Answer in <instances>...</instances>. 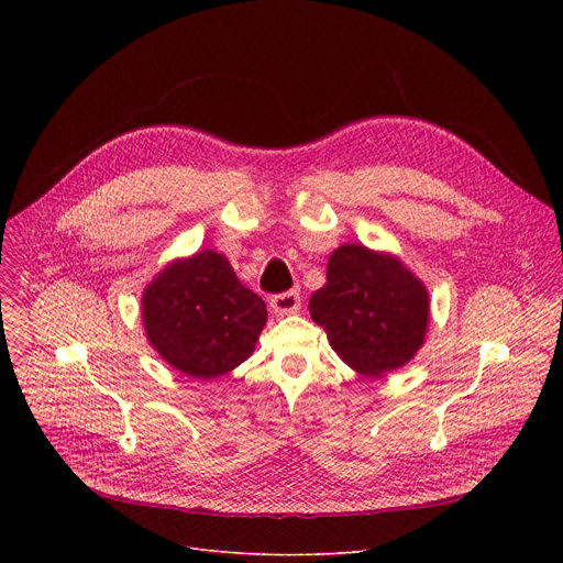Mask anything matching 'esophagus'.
<instances>
[{
  "mask_svg": "<svg viewBox=\"0 0 563 563\" xmlns=\"http://www.w3.org/2000/svg\"><path fill=\"white\" fill-rule=\"evenodd\" d=\"M269 307L276 316H287V313H296L300 309V294L298 291H285V294H276L269 300Z\"/></svg>",
  "mask_w": 563,
  "mask_h": 563,
  "instance_id": "esophagus-1",
  "label": "esophagus"
}]
</instances>
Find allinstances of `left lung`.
I'll return each mask as SVG.
<instances>
[{"mask_svg":"<svg viewBox=\"0 0 563 563\" xmlns=\"http://www.w3.org/2000/svg\"><path fill=\"white\" fill-rule=\"evenodd\" d=\"M309 311L352 369L383 376L423 345L430 300L426 285L398 258L341 245L330 256L328 283L311 294Z\"/></svg>","mask_w":563,"mask_h":563,"instance_id":"8db88e82","label":"left lung"}]
</instances>
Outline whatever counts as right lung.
<instances>
[{
  "label": "right lung",
  "mask_w": 563,
  "mask_h": 563,
  "mask_svg": "<svg viewBox=\"0 0 563 563\" xmlns=\"http://www.w3.org/2000/svg\"><path fill=\"white\" fill-rule=\"evenodd\" d=\"M148 343L185 376L209 380L247 361L267 323L265 300L211 250L174 261L142 294Z\"/></svg>",
  "instance_id": "obj_1"
}]
</instances>
